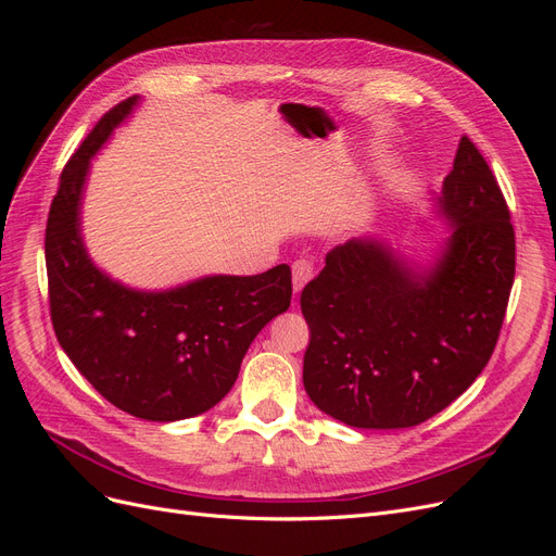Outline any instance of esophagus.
I'll use <instances>...</instances> for the list:
<instances>
[{"label":"esophagus","mask_w":556,"mask_h":556,"mask_svg":"<svg viewBox=\"0 0 556 556\" xmlns=\"http://www.w3.org/2000/svg\"><path fill=\"white\" fill-rule=\"evenodd\" d=\"M313 278V264L308 260H296L292 264V288L294 294L306 288V282Z\"/></svg>","instance_id":"obj_1"}]
</instances>
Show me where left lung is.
<instances>
[{"label":"left lung","mask_w":556,"mask_h":556,"mask_svg":"<svg viewBox=\"0 0 556 556\" xmlns=\"http://www.w3.org/2000/svg\"><path fill=\"white\" fill-rule=\"evenodd\" d=\"M431 199L450 227L431 266L382 239H350L301 292L311 329L304 387L348 427L425 422L473 384L498 341L515 231L490 164L468 137Z\"/></svg>","instance_id":"obj_1"}]
</instances>
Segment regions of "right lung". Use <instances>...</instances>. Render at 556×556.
I'll use <instances>...</instances> for the list:
<instances>
[{
	"instance_id": "obj_1",
	"label": "right lung",
	"mask_w": 556,
	"mask_h": 556,
	"mask_svg": "<svg viewBox=\"0 0 556 556\" xmlns=\"http://www.w3.org/2000/svg\"><path fill=\"white\" fill-rule=\"evenodd\" d=\"M139 102L111 109L60 176L46 225L50 317L66 357L115 408L176 422L227 396L255 336L290 308L292 271L278 264L257 276L137 290L92 262L80 231L90 160Z\"/></svg>"
}]
</instances>
